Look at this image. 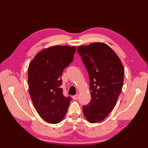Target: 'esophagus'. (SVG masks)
Masks as SVG:
<instances>
[{"label":"esophagus","instance_id":"esophagus-1","mask_svg":"<svg viewBox=\"0 0 148 148\" xmlns=\"http://www.w3.org/2000/svg\"><path fill=\"white\" fill-rule=\"evenodd\" d=\"M78 98H79V95H78V94H76V95H75L72 97V99H73L74 100H77Z\"/></svg>","mask_w":148,"mask_h":148}]
</instances>
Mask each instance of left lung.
I'll use <instances>...</instances> for the list:
<instances>
[{
  "label": "left lung",
  "instance_id": "8db88e82",
  "mask_svg": "<svg viewBox=\"0 0 148 148\" xmlns=\"http://www.w3.org/2000/svg\"><path fill=\"white\" fill-rule=\"evenodd\" d=\"M77 51L89 74L92 96L83 111L87 120L95 123L104 119L116 106L122 90L124 68L114 51L104 43L77 47Z\"/></svg>",
  "mask_w": 148,
  "mask_h": 148
}]
</instances>
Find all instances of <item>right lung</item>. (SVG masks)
<instances>
[{
    "label": "right lung",
    "mask_w": 148,
    "mask_h": 148,
    "mask_svg": "<svg viewBox=\"0 0 148 148\" xmlns=\"http://www.w3.org/2000/svg\"><path fill=\"white\" fill-rule=\"evenodd\" d=\"M76 47L55 46L37 53L28 69L30 95L39 116L49 123H58L67 112L71 98L60 86L64 69L73 61Z\"/></svg>",
    "instance_id": "right-lung-1"
}]
</instances>
